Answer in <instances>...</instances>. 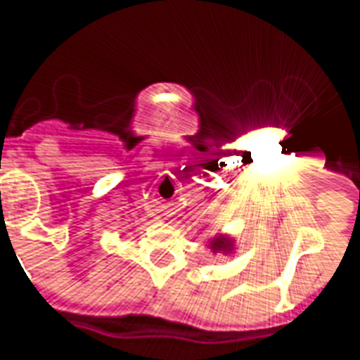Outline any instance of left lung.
Wrapping results in <instances>:
<instances>
[{
  "label": "left lung",
  "mask_w": 360,
  "mask_h": 360,
  "mask_svg": "<svg viewBox=\"0 0 360 360\" xmlns=\"http://www.w3.org/2000/svg\"><path fill=\"white\" fill-rule=\"evenodd\" d=\"M210 249L214 252H231L233 250V241L226 237V235H219V237H214L210 241Z\"/></svg>",
  "instance_id": "8db88e82"
}]
</instances>
